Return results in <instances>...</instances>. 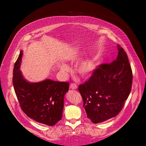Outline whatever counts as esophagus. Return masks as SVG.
<instances>
[{"label": "esophagus", "instance_id": "obj_1", "mask_svg": "<svg viewBox=\"0 0 146 146\" xmlns=\"http://www.w3.org/2000/svg\"><path fill=\"white\" fill-rule=\"evenodd\" d=\"M77 85L75 84V83H71V85L70 86V87L71 89H73V90H75L77 88Z\"/></svg>", "mask_w": 146, "mask_h": 146}]
</instances>
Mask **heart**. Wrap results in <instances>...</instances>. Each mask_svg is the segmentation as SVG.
I'll list each match as a JSON object with an SVG mask.
<instances>
[{"label":"heart","mask_w":146,"mask_h":146,"mask_svg":"<svg viewBox=\"0 0 146 146\" xmlns=\"http://www.w3.org/2000/svg\"><path fill=\"white\" fill-rule=\"evenodd\" d=\"M61 69L62 71H66L68 70V68L67 65L63 64L61 65ZM96 69V64L94 60H88L82 61L78 64L76 68V71L80 75L83 77H89L90 76L94 71Z\"/></svg>","instance_id":"1"}]
</instances>
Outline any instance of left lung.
<instances>
[{
  "label": "left lung",
  "instance_id": "8db88e82",
  "mask_svg": "<svg viewBox=\"0 0 146 146\" xmlns=\"http://www.w3.org/2000/svg\"><path fill=\"white\" fill-rule=\"evenodd\" d=\"M116 59L102 64L78 86L87 117L94 123L117 116L131 91L132 71L125 51L117 45Z\"/></svg>",
  "mask_w": 146,
  "mask_h": 146
}]
</instances>
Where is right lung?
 I'll return each mask as SVG.
<instances>
[{"mask_svg": "<svg viewBox=\"0 0 146 146\" xmlns=\"http://www.w3.org/2000/svg\"><path fill=\"white\" fill-rule=\"evenodd\" d=\"M22 56L21 52L14 64L12 78L21 109L36 122L54 125L62 118L64 96L69 89V83L51 80L33 83L27 82L19 70Z\"/></svg>", "mask_w": 146, "mask_h": 146, "instance_id": "right-lung-1", "label": "right lung"}]
</instances>
